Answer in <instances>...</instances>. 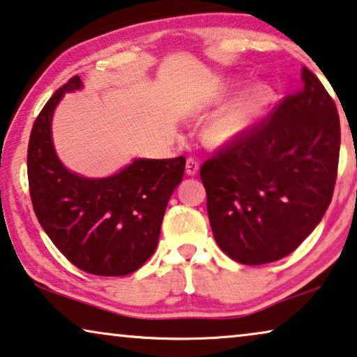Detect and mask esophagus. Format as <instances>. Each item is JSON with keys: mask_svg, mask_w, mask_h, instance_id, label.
I'll list each match as a JSON object with an SVG mask.
<instances>
[{"mask_svg": "<svg viewBox=\"0 0 357 357\" xmlns=\"http://www.w3.org/2000/svg\"><path fill=\"white\" fill-rule=\"evenodd\" d=\"M185 170H187L188 175L198 174V170H199V161H198V159L188 158L187 159V166H185Z\"/></svg>", "mask_w": 357, "mask_h": 357, "instance_id": "esophagus-1", "label": "esophagus"}]
</instances>
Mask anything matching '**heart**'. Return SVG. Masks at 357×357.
<instances>
[{
	"mask_svg": "<svg viewBox=\"0 0 357 357\" xmlns=\"http://www.w3.org/2000/svg\"><path fill=\"white\" fill-rule=\"evenodd\" d=\"M271 91L266 86H256L246 95H243L238 101L227 107L222 114L217 116L209 126V137L215 143H227L235 140L243 132L252 126V122L267 105Z\"/></svg>",
	"mask_w": 357,
	"mask_h": 357,
	"instance_id": "heart-1",
	"label": "heart"
}]
</instances>
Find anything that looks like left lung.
I'll list each match as a JSON object with an SVG mask.
<instances>
[{
	"instance_id": "left-lung-1",
	"label": "left lung",
	"mask_w": 357,
	"mask_h": 357,
	"mask_svg": "<svg viewBox=\"0 0 357 357\" xmlns=\"http://www.w3.org/2000/svg\"><path fill=\"white\" fill-rule=\"evenodd\" d=\"M301 77V90L199 170L215 243L240 264L290 255L332 201L342 138L337 105L307 67Z\"/></svg>"
}]
</instances>
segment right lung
Listing matches in <instances>:
<instances>
[{
    "mask_svg": "<svg viewBox=\"0 0 357 357\" xmlns=\"http://www.w3.org/2000/svg\"><path fill=\"white\" fill-rule=\"evenodd\" d=\"M80 86V77H72L35 119L27 151L30 198L40 225L67 261L93 275H128L156 251L164 213L187 161L137 159L100 180L69 172L54 153L51 117L64 93Z\"/></svg>",
    "mask_w": 357,
    "mask_h": 357,
    "instance_id": "add662e5",
    "label": "right lung"
}]
</instances>
